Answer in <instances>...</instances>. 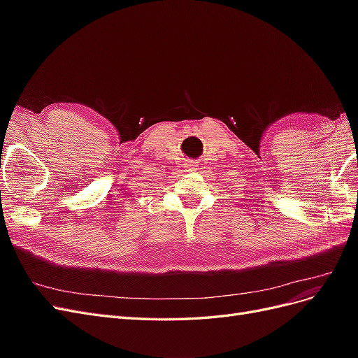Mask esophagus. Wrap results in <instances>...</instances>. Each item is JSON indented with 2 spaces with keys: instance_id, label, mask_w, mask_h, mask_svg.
I'll use <instances>...</instances> for the list:
<instances>
[{
  "instance_id": "34e87169",
  "label": "esophagus",
  "mask_w": 358,
  "mask_h": 358,
  "mask_svg": "<svg viewBox=\"0 0 358 358\" xmlns=\"http://www.w3.org/2000/svg\"><path fill=\"white\" fill-rule=\"evenodd\" d=\"M185 167H188V169H194V167H196V164H194V162L191 161V162H188V164H185Z\"/></svg>"
}]
</instances>
